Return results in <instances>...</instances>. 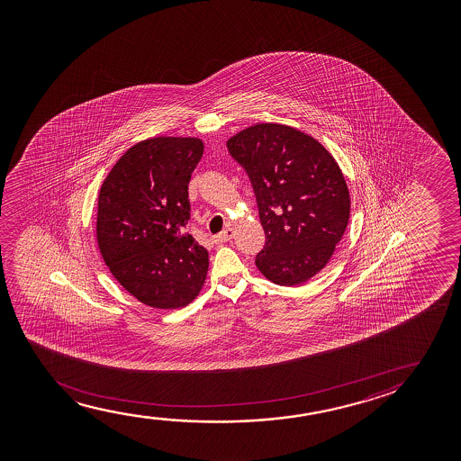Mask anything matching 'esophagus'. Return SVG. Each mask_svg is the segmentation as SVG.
Instances as JSON below:
<instances>
[{"label":"esophagus","instance_id":"obj_1","mask_svg":"<svg viewBox=\"0 0 461 461\" xmlns=\"http://www.w3.org/2000/svg\"><path fill=\"white\" fill-rule=\"evenodd\" d=\"M234 236L233 228H225L223 231H221V233L217 234L215 236V240L217 242H227V240H231Z\"/></svg>","mask_w":461,"mask_h":461}]
</instances>
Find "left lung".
<instances>
[{
  "label": "left lung",
  "mask_w": 461,
  "mask_h": 461,
  "mask_svg": "<svg viewBox=\"0 0 461 461\" xmlns=\"http://www.w3.org/2000/svg\"><path fill=\"white\" fill-rule=\"evenodd\" d=\"M252 181L266 234L255 265L267 280L296 286L316 276L349 221V192L328 149L294 127L265 122L227 141Z\"/></svg>",
  "instance_id": "left-lung-1"
}]
</instances>
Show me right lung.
Wrapping results in <instances>:
<instances>
[{"mask_svg": "<svg viewBox=\"0 0 461 461\" xmlns=\"http://www.w3.org/2000/svg\"><path fill=\"white\" fill-rule=\"evenodd\" d=\"M203 156L200 139L143 140L114 164L97 203V244L113 277L140 303L179 309L208 274V250L184 228L189 181Z\"/></svg>", "mask_w": 461, "mask_h": 461, "instance_id": "obj_1", "label": "right lung"}]
</instances>
